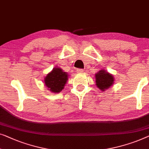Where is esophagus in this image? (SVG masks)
Segmentation results:
<instances>
[{
	"label": "esophagus",
	"instance_id": "obj_1",
	"mask_svg": "<svg viewBox=\"0 0 149 149\" xmlns=\"http://www.w3.org/2000/svg\"><path fill=\"white\" fill-rule=\"evenodd\" d=\"M77 73H82V72H83V69H77Z\"/></svg>",
	"mask_w": 149,
	"mask_h": 149
}]
</instances>
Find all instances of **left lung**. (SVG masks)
Segmentation results:
<instances>
[{"mask_svg":"<svg viewBox=\"0 0 149 149\" xmlns=\"http://www.w3.org/2000/svg\"><path fill=\"white\" fill-rule=\"evenodd\" d=\"M96 86L102 91H105L114 83L113 74L104 69H101L95 74Z\"/></svg>","mask_w":149,"mask_h":149,"instance_id":"1","label":"left lung"}]
</instances>
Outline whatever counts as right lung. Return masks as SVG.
<instances>
[{
	"label": "right lung",
	"instance_id": "add662e5",
	"mask_svg": "<svg viewBox=\"0 0 149 149\" xmlns=\"http://www.w3.org/2000/svg\"><path fill=\"white\" fill-rule=\"evenodd\" d=\"M67 72L60 67H54L44 78V83L50 92L54 93L61 92L68 79Z\"/></svg>",
	"mask_w": 149,
	"mask_h": 149
}]
</instances>
